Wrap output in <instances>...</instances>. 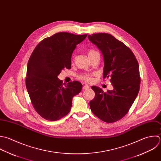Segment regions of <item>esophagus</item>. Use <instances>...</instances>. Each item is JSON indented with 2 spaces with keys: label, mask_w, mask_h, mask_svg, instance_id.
I'll return each instance as SVG.
<instances>
[{
  "label": "esophagus",
  "mask_w": 161,
  "mask_h": 161,
  "mask_svg": "<svg viewBox=\"0 0 161 161\" xmlns=\"http://www.w3.org/2000/svg\"><path fill=\"white\" fill-rule=\"evenodd\" d=\"M90 87L88 86V85H84L83 86V89L84 90H86V89H89Z\"/></svg>",
  "instance_id": "1"
}]
</instances>
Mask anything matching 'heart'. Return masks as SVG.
I'll use <instances>...</instances> for the list:
<instances>
[{"label":"heart","mask_w":161,"mask_h":161,"mask_svg":"<svg viewBox=\"0 0 161 161\" xmlns=\"http://www.w3.org/2000/svg\"><path fill=\"white\" fill-rule=\"evenodd\" d=\"M98 53L96 51L93 50V49H90L88 52V55L89 56V58H90L92 56H93L94 54ZM79 78L80 80H82L85 81H86V82H90L92 81V77H91V75L90 74H83V75H81L80 76H79Z\"/></svg>","instance_id":"heart-1"}]
</instances>
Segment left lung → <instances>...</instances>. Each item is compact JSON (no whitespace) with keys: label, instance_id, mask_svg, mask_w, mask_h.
<instances>
[{"label":"left lung","instance_id":"1","mask_svg":"<svg viewBox=\"0 0 161 161\" xmlns=\"http://www.w3.org/2000/svg\"><path fill=\"white\" fill-rule=\"evenodd\" d=\"M89 40L103 56V78L110 77L114 90L106 93L96 86L90 102L92 112L103 122L112 123L123 118L129 112L140 89L139 66L132 51L122 42L107 33L88 35Z\"/></svg>","mask_w":161,"mask_h":161}]
</instances>
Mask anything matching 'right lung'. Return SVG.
Masks as SVG:
<instances>
[{
    "label": "right lung",
    "instance_id": "right-lung-1",
    "mask_svg": "<svg viewBox=\"0 0 161 161\" xmlns=\"http://www.w3.org/2000/svg\"><path fill=\"white\" fill-rule=\"evenodd\" d=\"M86 36L56 33L41 41L29 58L26 88L34 109L46 120L56 121L66 116L73 98L81 91L83 85L79 81L63 84L58 76L64 68H71L72 54Z\"/></svg>",
    "mask_w": 161,
    "mask_h": 161
}]
</instances>
